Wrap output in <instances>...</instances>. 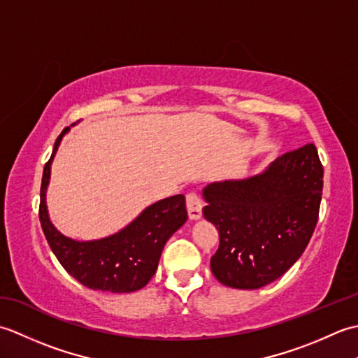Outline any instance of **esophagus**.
I'll return each mask as SVG.
<instances>
[{"instance_id":"1","label":"esophagus","mask_w":358,"mask_h":358,"mask_svg":"<svg viewBox=\"0 0 358 358\" xmlns=\"http://www.w3.org/2000/svg\"><path fill=\"white\" fill-rule=\"evenodd\" d=\"M186 208H187V215L191 220H200L201 218V209L203 203L200 196L195 192H191L186 195Z\"/></svg>"}]
</instances>
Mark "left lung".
Masks as SVG:
<instances>
[{
  "label": "left lung",
  "mask_w": 358,
  "mask_h": 358,
  "mask_svg": "<svg viewBox=\"0 0 358 358\" xmlns=\"http://www.w3.org/2000/svg\"><path fill=\"white\" fill-rule=\"evenodd\" d=\"M323 166L314 144L278 157L260 173L203 187L204 218L220 234L210 271L224 286L258 289L305 252L318 220Z\"/></svg>",
  "instance_id": "8db88e82"
}]
</instances>
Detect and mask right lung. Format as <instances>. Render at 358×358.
I'll return each mask as SVG.
<instances>
[{"mask_svg": "<svg viewBox=\"0 0 358 358\" xmlns=\"http://www.w3.org/2000/svg\"><path fill=\"white\" fill-rule=\"evenodd\" d=\"M66 127L55 141L41 180L40 222L52 252L71 275L94 291L124 294L144 287L154 277L166 241L186 223L185 195H173L150 204L118 232L98 240H73L50 222L45 194L50 167Z\"/></svg>", "mask_w": 358, "mask_h": 358, "instance_id": "right-lung-1", "label": "right lung"}]
</instances>
